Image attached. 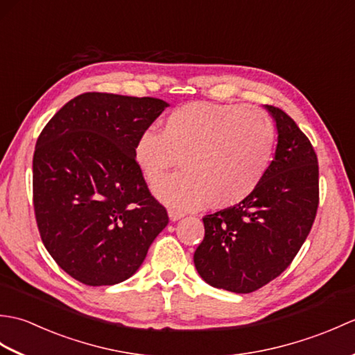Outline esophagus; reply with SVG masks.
<instances>
[{
	"mask_svg": "<svg viewBox=\"0 0 355 355\" xmlns=\"http://www.w3.org/2000/svg\"><path fill=\"white\" fill-rule=\"evenodd\" d=\"M168 215H169V220L171 221H178L182 220V218L184 216V214L180 212V210H175V209H169L168 210Z\"/></svg>",
	"mask_w": 355,
	"mask_h": 355,
	"instance_id": "34e87169",
	"label": "esophagus"
}]
</instances>
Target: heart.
<instances>
[{
  "label": "heart",
  "instance_id": "b5f03b06",
  "mask_svg": "<svg viewBox=\"0 0 355 355\" xmlns=\"http://www.w3.org/2000/svg\"><path fill=\"white\" fill-rule=\"evenodd\" d=\"M275 126L266 112L239 105L191 102L172 110L162 132L135 139L132 155L150 186L180 158L184 171L155 187L164 205L225 209L244 201L262 182L275 150Z\"/></svg>",
  "mask_w": 355,
  "mask_h": 355
}]
</instances>
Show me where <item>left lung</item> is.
Segmentation results:
<instances>
[{
    "label": "left lung",
    "instance_id": "obj_1",
    "mask_svg": "<svg viewBox=\"0 0 355 355\" xmlns=\"http://www.w3.org/2000/svg\"><path fill=\"white\" fill-rule=\"evenodd\" d=\"M273 117L277 145L261 184L239 205L206 215L193 263L205 281L232 293H252L290 266L311 230L319 205L318 155L282 110Z\"/></svg>",
    "mask_w": 355,
    "mask_h": 355
}]
</instances>
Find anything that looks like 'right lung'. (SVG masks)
<instances>
[{
  "mask_svg": "<svg viewBox=\"0 0 355 355\" xmlns=\"http://www.w3.org/2000/svg\"><path fill=\"white\" fill-rule=\"evenodd\" d=\"M168 107L154 97L85 93L65 103L37 137V229L51 258L76 281H126L168 225L132 155L139 134Z\"/></svg>",
  "mask_w": 355,
  "mask_h": 355,
  "instance_id": "right-lung-1",
  "label": "right lung"
}]
</instances>
